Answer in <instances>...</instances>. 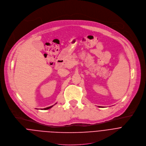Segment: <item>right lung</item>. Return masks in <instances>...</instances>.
Masks as SVG:
<instances>
[{
    "label": "right lung",
    "instance_id": "1",
    "mask_svg": "<svg viewBox=\"0 0 146 146\" xmlns=\"http://www.w3.org/2000/svg\"><path fill=\"white\" fill-rule=\"evenodd\" d=\"M57 104V103H56L55 104ZM55 104H54V105H55ZM53 105H52V106H49V107H48V108H44L43 109H44V110H48V109H49L51 108H52V107H53Z\"/></svg>",
    "mask_w": 146,
    "mask_h": 146
}]
</instances>
